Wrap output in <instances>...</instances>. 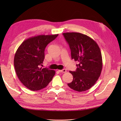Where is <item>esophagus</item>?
I'll list each match as a JSON object with an SVG mask.
<instances>
[{
    "mask_svg": "<svg viewBox=\"0 0 121 121\" xmlns=\"http://www.w3.org/2000/svg\"><path fill=\"white\" fill-rule=\"evenodd\" d=\"M58 72H60V73H65L67 72V70L65 69H60V70H58Z\"/></svg>",
    "mask_w": 121,
    "mask_h": 121,
    "instance_id": "obj_1",
    "label": "esophagus"
}]
</instances>
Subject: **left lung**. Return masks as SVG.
I'll list each match as a JSON object with an SVG mask.
<instances>
[{
	"mask_svg": "<svg viewBox=\"0 0 121 121\" xmlns=\"http://www.w3.org/2000/svg\"><path fill=\"white\" fill-rule=\"evenodd\" d=\"M63 34L71 49L72 59L78 63L76 71H69L73 80L68 85L79 92L88 90L97 81L101 72L102 60L99 47L86 35L77 32Z\"/></svg>",
	"mask_w": 121,
	"mask_h": 121,
	"instance_id": "left-lung-1",
	"label": "left lung"
}]
</instances>
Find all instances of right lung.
<instances>
[{
	"label": "right lung",
	"mask_w": 121,
	"mask_h": 121,
	"mask_svg": "<svg viewBox=\"0 0 121 121\" xmlns=\"http://www.w3.org/2000/svg\"><path fill=\"white\" fill-rule=\"evenodd\" d=\"M58 34L38 35L29 38L21 44L14 55V66L18 78L32 91L46 87L52 81L55 71L41 67L46 46Z\"/></svg>",
	"instance_id": "1"
}]
</instances>
